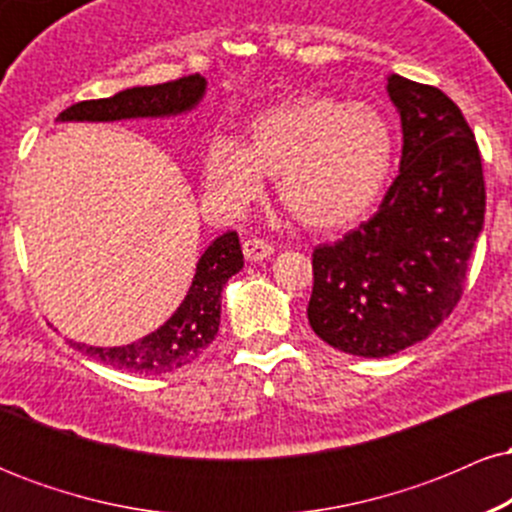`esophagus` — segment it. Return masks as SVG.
I'll return each instance as SVG.
<instances>
[{"instance_id": "34e87169", "label": "esophagus", "mask_w": 512, "mask_h": 512, "mask_svg": "<svg viewBox=\"0 0 512 512\" xmlns=\"http://www.w3.org/2000/svg\"><path fill=\"white\" fill-rule=\"evenodd\" d=\"M243 252L250 262H262V260H267L269 255H274V248L260 238H248V240H243Z\"/></svg>"}]
</instances>
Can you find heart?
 I'll use <instances>...</instances> for the list:
<instances>
[{
    "label": "heart",
    "mask_w": 512,
    "mask_h": 512,
    "mask_svg": "<svg viewBox=\"0 0 512 512\" xmlns=\"http://www.w3.org/2000/svg\"><path fill=\"white\" fill-rule=\"evenodd\" d=\"M390 122L366 103L298 96L250 122L245 146L214 139L204 178L221 207L240 211L276 178L281 204L310 228H344L373 207L390 178Z\"/></svg>",
    "instance_id": "b5f03b06"
}]
</instances>
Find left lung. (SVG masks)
Listing matches in <instances>:
<instances>
[{"label":"left lung","instance_id":"8db88e82","mask_svg":"<svg viewBox=\"0 0 512 512\" xmlns=\"http://www.w3.org/2000/svg\"><path fill=\"white\" fill-rule=\"evenodd\" d=\"M387 96L402 120L399 175L380 209L313 252L308 322L344 354L383 358L426 339L460 301L484 228L477 139L438 88L399 74Z\"/></svg>","mask_w":512,"mask_h":512}]
</instances>
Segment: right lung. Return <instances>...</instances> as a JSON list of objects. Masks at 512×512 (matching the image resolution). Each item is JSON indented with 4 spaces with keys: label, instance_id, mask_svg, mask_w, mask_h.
<instances>
[{
    "label": "right lung",
    "instance_id": "right-lung-1",
    "mask_svg": "<svg viewBox=\"0 0 512 512\" xmlns=\"http://www.w3.org/2000/svg\"><path fill=\"white\" fill-rule=\"evenodd\" d=\"M207 93V79L182 76L156 86H134L101 101H81L60 113L57 122H117L137 117H175L195 110ZM243 269V250L236 231H226L199 257L187 296L173 315L137 342L125 346H86L72 342L81 354L139 375H161L192 363L214 342L221 322V293Z\"/></svg>",
    "mask_w": 512,
    "mask_h": 512
}]
</instances>
